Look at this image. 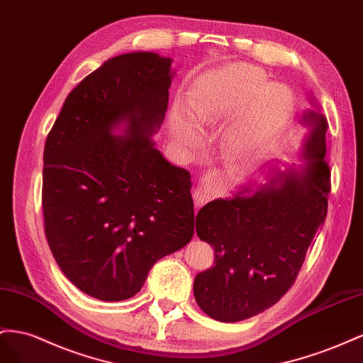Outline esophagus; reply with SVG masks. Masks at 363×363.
Listing matches in <instances>:
<instances>
[{
    "label": "esophagus",
    "instance_id": "obj_1",
    "mask_svg": "<svg viewBox=\"0 0 363 363\" xmlns=\"http://www.w3.org/2000/svg\"><path fill=\"white\" fill-rule=\"evenodd\" d=\"M220 193V185L211 178H205L198 189H194L196 206H201L206 201L214 199Z\"/></svg>",
    "mask_w": 363,
    "mask_h": 363
}]
</instances>
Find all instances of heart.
<instances>
[{
    "label": "heart",
    "instance_id": "heart-1",
    "mask_svg": "<svg viewBox=\"0 0 363 363\" xmlns=\"http://www.w3.org/2000/svg\"><path fill=\"white\" fill-rule=\"evenodd\" d=\"M264 74L254 67L225 69L190 100V118L198 128H205L228 113L240 111L257 97L251 108L228 126L222 138V147L230 157H252L283 128L294 106L287 89L278 85L264 88ZM191 121L182 116L174 117L176 132L189 143L198 140Z\"/></svg>",
    "mask_w": 363,
    "mask_h": 363
}]
</instances>
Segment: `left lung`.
Here are the masks:
<instances>
[{"label":"left lung","mask_w":363,"mask_h":363,"mask_svg":"<svg viewBox=\"0 0 363 363\" xmlns=\"http://www.w3.org/2000/svg\"><path fill=\"white\" fill-rule=\"evenodd\" d=\"M301 170L278 173L263 189L217 199L196 216L199 239L214 247V266L196 275L194 298L213 319L237 323L278 303L301 269L324 225L331 189L325 157L327 120L315 111Z\"/></svg>","instance_id":"8db88e82"}]
</instances>
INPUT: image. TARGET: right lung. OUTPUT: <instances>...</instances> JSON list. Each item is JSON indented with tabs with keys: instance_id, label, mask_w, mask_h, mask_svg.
Masks as SVG:
<instances>
[{
	"instance_id": "right-lung-1",
	"label": "right lung",
	"mask_w": 363,
	"mask_h": 363,
	"mask_svg": "<svg viewBox=\"0 0 363 363\" xmlns=\"http://www.w3.org/2000/svg\"><path fill=\"white\" fill-rule=\"evenodd\" d=\"M172 59L106 60L72 89L44 147L43 211L60 271L86 295L123 301L152 266L194 234L190 173L153 147L169 103ZM128 123L127 135L111 129Z\"/></svg>"
}]
</instances>
